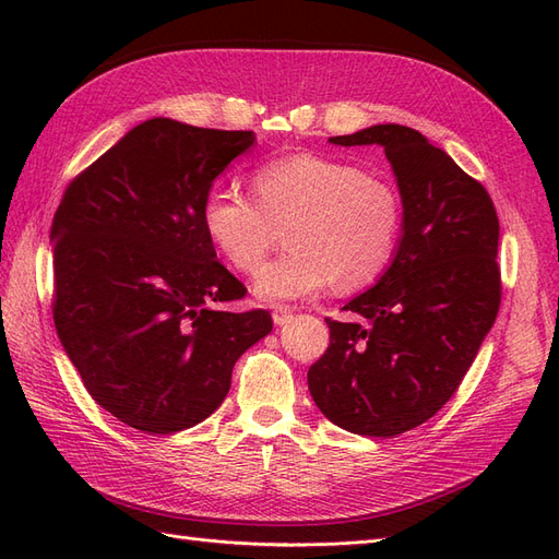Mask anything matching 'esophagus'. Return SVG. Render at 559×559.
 <instances>
[{
  "label": "esophagus",
  "instance_id": "obj_1",
  "mask_svg": "<svg viewBox=\"0 0 559 559\" xmlns=\"http://www.w3.org/2000/svg\"><path fill=\"white\" fill-rule=\"evenodd\" d=\"M294 319V314H292V310H286V308H275L273 310V321L277 326H284V324H289V321Z\"/></svg>",
  "mask_w": 559,
  "mask_h": 559
}]
</instances>
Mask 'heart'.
<instances>
[{"instance_id":"obj_1","label":"heart","mask_w":559,"mask_h":559,"mask_svg":"<svg viewBox=\"0 0 559 559\" xmlns=\"http://www.w3.org/2000/svg\"><path fill=\"white\" fill-rule=\"evenodd\" d=\"M251 191L216 183L202 198V228L214 249L253 275L286 230V257L253 280V296L286 302L317 296L337 280L345 292L373 284L392 265L403 207L389 181L329 156L294 154L251 173Z\"/></svg>"}]
</instances>
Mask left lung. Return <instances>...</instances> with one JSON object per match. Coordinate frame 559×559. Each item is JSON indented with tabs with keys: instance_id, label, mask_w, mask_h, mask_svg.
Instances as JSON below:
<instances>
[{
	"instance_id": "left-lung-1",
	"label": "left lung",
	"mask_w": 559,
	"mask_h": 559,
	"mask_svg": "<svg viewBox=\"0 0 559 559\" xmlns=\"http://www.w3.org/2000/svg\"><path fill=\"white\" fill-rule=\"evenodd\" d=\"M329 142L384 148L403 228L392 265L343 308L359 321L326 319L331 343L308 386L333 425L394 438L443 408L495 324L499 218L483 183L413 128L382 123Z\"/></svg>"
}]
</instances>
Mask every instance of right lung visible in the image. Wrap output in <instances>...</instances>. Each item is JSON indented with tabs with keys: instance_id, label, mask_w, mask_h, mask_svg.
I'll return each instance as SVG.
<instances>
[{
	"instance_id": "1",
	"label": "right lung",
	"mask_w": 559,
	"mask_h": 559,
	"mask_svg": "<svg viewBox=\"0 0 559 559\" xmlns=\"http://www.w3.org/2000/svg\"><path fill=\"white\" fill-rule=\"evenodd\" d=\"M251 130L148 118L83 170L50 226L53 321L88 394L144 433L183 431L224 403L233 366L273 331L216 261L200 205Z\"/></svg>"
}]
</instances>
